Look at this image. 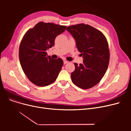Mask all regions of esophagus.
I'll use <instances>...</instances> for the list:
<instances>
[{
    "mask_svg": "<svg viewBox=\"0 0 131 131\" xmlns=\"http://www.w3.org/2000/svg\"><path fill=\"white\" fill-rule=\"evenodd\" d=\"M68 63V61H67V60H64V64H67Z\"/></svg>",
    "mask_w": 131,
    "mask_h": 131,
    "instance_id": "1",
    "label": "esophagus"
}]
</instances>
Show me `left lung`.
Returning a JSON list of instances; mask_svg holds the SVG:
<instances>
[{
  "label": "left lung",
  "mask_w": 131,
  "mask_h": 131,
  "mask_svg": "<svg viewBox=\"0 0 131 131\" xmlns=\"http://www.w3.org/2000/svg\"><path fill=\"white\" fill-rule=\"evenodd\" d=\"M66 30L75 40L83 59L80 65L74 63L72 81L81 89L91 88L99 83L107 70L110 56L107 40L102 33L87 24L70 26Z\"/></svg>",
  "instance_id": "left-lung-1"
}]
</instances>
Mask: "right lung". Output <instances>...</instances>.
<instances>
[{
    "label": "right lung",
    "instance_id": "obj_1",
    "mask_svg": "<svg viewBox=\"0 0 131 131\" xmlns=\"http://www.w3.org/2000/svg\"><path fill=\"white\" fill-rule=\"evenodd\" d=\"M66 29V26L41 22L25 34L19 46V59L25 74L35 85L47 86L56 80L63 61L48 56L46 50L53 46L55 38Z\"/></svg>",
    "mask_w": 131,
    "mask_h": 131
}]
</instances>
